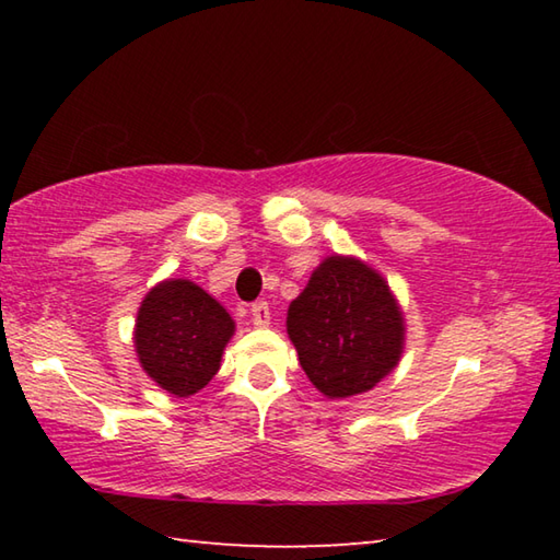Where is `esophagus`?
Segmentation results:
<instances>
[{
	"label": "esophagus",
	"mask_w": 560,
	"mask_h": 560,
	"mask_svg": "<svg viewBox=\"0 0 560 560\" xmlns=\"http://www.w3.org/2000/svg\"><path fill=\"white\" fill-rule=\"evenodd\" d=\"M252 320H254V326H259V328L269 326V320H271V311H269V303H267V301H257V303H252Z\"/></svg>",
	"instance_id": "esophagus-1"
}]
</instances>
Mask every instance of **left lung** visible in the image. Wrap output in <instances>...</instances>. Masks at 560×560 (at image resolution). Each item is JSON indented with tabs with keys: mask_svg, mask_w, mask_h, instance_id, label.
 <instances>
[{
	"mask_svg": "<svg viewBox=\"0 0 560 560\" xmlns=\"http://www.w3.org/2000/svg\"><path fill=\"white\" fill-rule=\"evenodd\" d=\"M287 330L326 397L373 390L400 363L405 320L387 281L355 257H328L291 301Z\"/></svg>",
	"mask_w": 560,
	"mask_h": 560,
	"instance_id": "obj_1",
	"label": "left lung"
}]
</instances>
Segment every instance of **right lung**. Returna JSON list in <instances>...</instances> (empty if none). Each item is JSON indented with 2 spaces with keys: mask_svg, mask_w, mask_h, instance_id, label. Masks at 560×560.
Segmentation results:
<instances>
[{
  "mask_svg": "<svg viewBox=\"0 0 560 560\" xmlns=\"http://www.w3.org/2000/svg\"><path fill=\"white\" fill-rule=\"evenodd\" d=\"M234 320L220 301L189 279H167L138 308L136 353L143 371L170 395L187 397L220 371Z\"/></svg>",
  "mask_w": 560,
  "mask_h": 560,
  "instance_id": "right-lung-1",
  "label": "right lung"
}]
</instances>
